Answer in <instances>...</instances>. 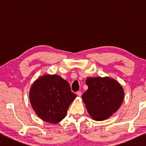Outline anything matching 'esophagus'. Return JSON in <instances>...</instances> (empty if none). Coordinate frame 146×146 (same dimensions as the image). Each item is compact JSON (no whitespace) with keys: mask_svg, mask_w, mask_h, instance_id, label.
<instances>
[{"mask_svg":"<svg viewBox=\"0 0 146 146\" xmlns=\"http://www.w3.org/2000/svg\"><path fill=\"white\" fill-rule=\"evenodd\" d=\"M76 95H77L78 97H81V96H82V93H81V91H77V92H76Z\"/></svg>","mask_w":146,"mask_h":146,"instance_id":"obj_1","label":"esophagus"}]
</instances>
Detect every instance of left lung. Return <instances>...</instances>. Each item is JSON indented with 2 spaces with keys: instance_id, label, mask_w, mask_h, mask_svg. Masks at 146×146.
<instances>
[{
  "instance_id": "obj_1",
  "label": "left lung",
  "mask_w": 146,
  "mask_h": 146,
  "mask_svg": "<svg viewBox=\"0 0 146 146\" xmlns=\"http://www.w3.org/2000/svg\"><path fill=\"white\" fill-rule=\"evenodd\" d=\"M86 84L88 89L82 98L89 115L93 120H106L122 105L124 91L115 79L109 76L88 77Z\"/></svg>"
}]
</instances>
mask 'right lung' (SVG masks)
<instances>
[{
  "label": "right lung",
  "mask_w": 146,
  "mask_h": 146,
  "mask_svg": "<svg viewBox=\"0 0 146 146\" xmlns=\"http://www.w3.org/2000/svg\"><path fill=\"white\" fill-rule=\"evenodd\" d=\"M76 97L67 80L55 74L40 76L29 90L30 103L36 115L53 124L66 117L69 106Z\"/></svg>",
  "instance_id": "1"
}]
</instances>
